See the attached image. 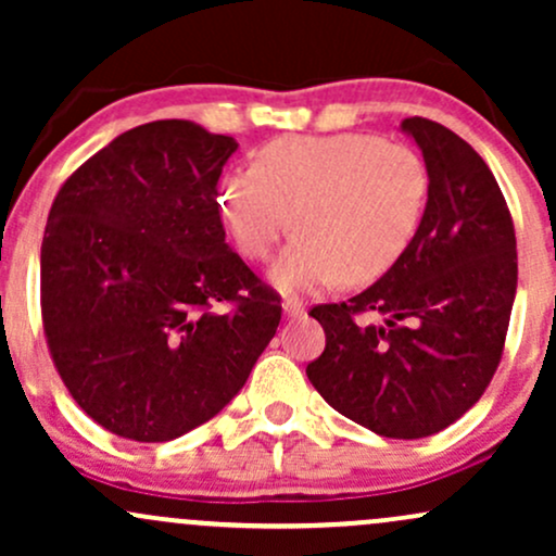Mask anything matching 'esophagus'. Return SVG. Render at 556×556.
Masks as SVG:
<instances>
[{"label": "esophagus", "instance_id": "esophagus-1", "mask_svg": "<svg viewBox=\"0 0 556 556\" xmlns=\"http://www.w3.org/2000/svg\"><path fill=\"white\" fill-rule=\"evenodd\" d=\"M282 311H285V316L290 318V321H295V318H303L305 316L303 303H298V300H285Z\"/></svg>", "mask_w": 556, "mask_h": 556}]
</instances>
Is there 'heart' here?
<instances>
[{"label":"heart","mask_w":556,"mask_h":556,"mask_svg":"<svg viewBox=\"0 0 556 556\" xmlns=\"http://www.w3.org/2000/svg\"><path fill=\"white\" fill-rule=\"evenodd\" d=\"M426 203L424 159L371 132L277 138L253 169L216 185V212L245 258H269L290 222L298 229L269 271L282 295L379 279L410 248Z\"/></svg>","instance_id":"heart-1"}]
</instances>
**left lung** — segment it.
Returning <instances> with one entry per match:
<instances>
[{
	"label": "left lung",
	"instance_id": "1",
	"mask_svg": "<svg viewBox=\"0 0 556 556\" xmlns=\"http://www.w3.org/2000/svg\"><path fill=\"white\" fill-rule=\"evenodd\" d=\"M400 130L429 169L424 222L368 290L311 311L327 350L305 374L344 418L379 437L420 439L468 413L500 366L518 245L500 185L473 146L424 117L402 119Z\"/></svg>",
	"mask_w": 556,
	"mask_h": 556
}]
</instances>
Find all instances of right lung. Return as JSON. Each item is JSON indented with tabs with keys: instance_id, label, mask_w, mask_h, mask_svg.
I'll list each match as a JSON object with an SVG mask.
<instances>
[{
	"instance_id": "1",
	"label": "right lung",
	"mask_w": 556,
	"mask_h": 556,
	"mask_svg": "<svg viewBox=\"0 0 556 556\" xmlns=\"http://www.w3.org/2000/svg\"><path fill=\"white\" fill-rule=\"evenodd\" d=\"M238 140L190 119L132 127L56 193L41 314L56 371L96 424L172 442L212 420L282 305L225 242L216 182ZM225 302L236 308L216 312Z\"/></svg>"
}]
</instances>
